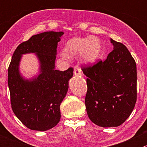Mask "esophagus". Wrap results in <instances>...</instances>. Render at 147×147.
Wrapping results in <instances>:
<instances>
[{
	"mask_svg": "<svg viewBox=\"0 0 147 147\" xmlns=\"http://www.w3.org/2000/svg\"><path fill=\"white\" fill-rule=\"evenodd\" d=\"M74 75L75 76L78 77H80L82 75V71H81V69L80 67H78V66L75 67L74 68Z\"/></svg>",
	"mask_w": 147,
	"mask_h": 147,
	"instance_id": "34e87169",
	"label": "esophagus"
}]
</instances>
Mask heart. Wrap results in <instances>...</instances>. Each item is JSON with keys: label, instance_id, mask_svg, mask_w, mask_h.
Segmentation results:
<instances>
[{"label": "heart", "instance_id": "1", "mask_svg": "<svg viewBox=\"0 0 147 147\" xmlns=\"http://www.w3.org/2000/svg\"><path fill=\"white\" fill-rule=\"evenodd\" d=\"M102 52L100 40L92 35L84 38H73L65 44L63 57H72L80 54V60L86 65H92L98 60Z\"/></svg>", "mask_w": 147, "mask_h": 147}]
</instances>
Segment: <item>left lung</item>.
<instances>
[{"mask_svg":"<svg viewBox=\"0 0 147 147\" xmlns=\"http://www.w3.org/2000/svg\"><path fill=\"white\" fill-rule=\"evenodd\" d=\"M113 50L105 61L83 67L87 78L85 106L93 123L118 127L126 121L137 101V67L125 45L110 38Z\"/></svg>","mask_w":147,"mask_h":147,"instance_id":"1","label":"left lung"}]
</instances>
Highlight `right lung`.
I'll list each match as a JSON object with an SVG mask.
<instances>
[{"mask_svg":"<svg viewBox=\"0 0 147 147\" xmlns=\"http://www.w3.org/2000/svg\"><path fill=\"white\" fill-rule=\"evenodd\" d=\"M64 32L47 31L32 35L18 46L8 67V84L12 109L28 129L47 131L60 121V106L73 75L69 67L63 72L55 69L57 46ZM33 53L39 63L38 72L26 78L20 71L23 54Z\"/></svg>","mask_w":147,"mask_h":147,"instance_id":"obj_1","label":"right lung"}]
</instances>
